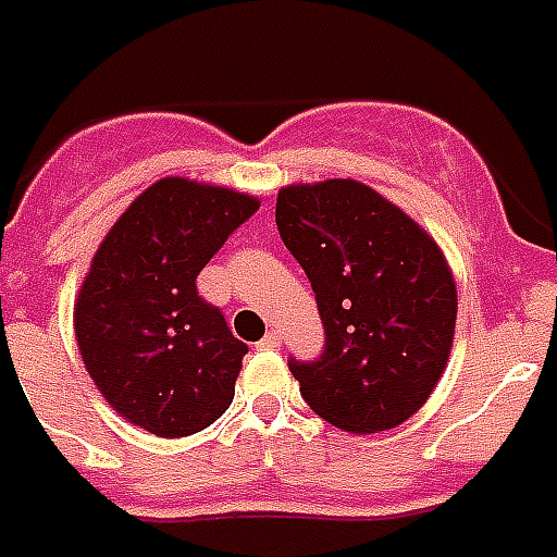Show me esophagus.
Segmentation results:
<instances>
[{
  "mask_svg": "<svg viewBox=\"0 0 557 557\" xmlns=\"http://www.w3.org/2000/svg\"><path fill=\"white\" fill-rule=\"evenodd\" d=\"M277 346H280V332H269L263 341H260V349H277Z\"/></svg>",
  "mask_w": 557,
  "mask_h": 557,
  "instance_id": "1",
  "label": "esophagus"
}]
</instances>
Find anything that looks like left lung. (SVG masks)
<instances>
[{
  "instance_id": "8db88e82",
  "label": "left lung",
  "mask_w": 557,
  "mask_h": 557,
  "mask_svg": "<svg viewBox=\"0 0 557 557\" xmlns=\"http://www.w3.org/2000/svg\"><path fill=\"white\" fill-rule=\"evenodd\" d=\"M274 216L325 329L318 360H288L302 400L351 435L400 426L449 363L458 288L441 246L357 180L286 185Z\"/></svg>"
}]
</instances>
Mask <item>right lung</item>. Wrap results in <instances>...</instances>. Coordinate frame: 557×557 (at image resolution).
I'll list each match as a JSON object with an SVG mask.
<instances>
[{
    "instance_id": "obj_1",
    "label": "right lung",
    "mask_w": 557,
    "mask_h": 557,
    "mask_svg": "<svg viewBox=\"0 0 557 557\" xmlns=\"http://www.w3.org/2000/svg\"><path fill=\"white\" fill-rule=\"evenodd\" d=\"M260 208L251 194L165 176L111 225L74 302L79 355L120 418L157 437L202 432L234 400L248 346L197 274Z\"/></svg>"
}]
</instances>
